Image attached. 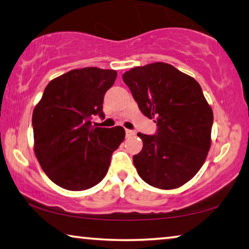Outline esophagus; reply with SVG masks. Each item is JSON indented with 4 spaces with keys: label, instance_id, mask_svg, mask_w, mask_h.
Wrapping results in <instances>:
<instances>
[{
    "label": "esophagus",
    "instance_id": "obj_1",
    "mask_svg": "<svg viewBox=\"0 0 249 249\" xmlns=\"http://www.w3.org/2000/svg\"><path fill=\"white\" fill-rule=\"evenodd\" d=\"M125 133H126V137H132L135 135V132L132 129H126Z\"/></svg>",
    "mask_w": 249,
    "mask_h": 249
}]
</instances>
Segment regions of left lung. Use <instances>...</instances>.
<instances>
[{"instance_id": "obj_1", "label": "left lung", "mask_w": 249, "mask_h": 249, "mask_svg": "<svg viewBox=\"0 0 249 249\" xmlns=\"http://www.w3.org/2000/svg\"><path fill=\"white\" fill-rule=\"evenodd\" d=\"M142 114L155 119L156 135H137L142 149L133 157L141 178L171 190L191 180L211 147L213 111L195 79L165 62L135 67L123 74Z\"/></svg>"}]
</instances>
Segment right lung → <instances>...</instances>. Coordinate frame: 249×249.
I'll return each mask as SVG.
<instances>
[{"label":"right lung","instance_id":"1","mask_svg":"<svg viewBox=\"0 0 249 249\" xmlns=\"http://www.w3.org/2000/svg\"><path fill=\"white\" fill-rule=\"evenodd\" d=\"M115 70L88 67L52 80L33 112L34 150L48 178L70 191L102 181L113 151L125 138L122 126H92L104 119V94L115 82Z\"/></svg>","mask_w":249,"mask_h":249}]
</instances>
